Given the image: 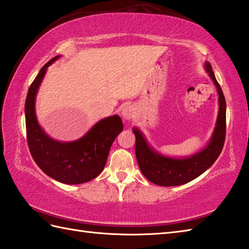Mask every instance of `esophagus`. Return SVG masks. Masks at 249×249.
Instances as JSON below:
<instances>
[{"label":"esophagus","mask_w":249,"mask_h":249,"mask_svg":"<svg viewBox=\"0 0 249 249\" xmlns=\"http://www.w3.org/2000/svg\"><path fill=\"white\" fill-rule=\"evenodd\" d=\"M134 114H135L134 106L126 105L125 107L122 109V116H123L125 120H130L134 116Z\"/></svg>","instance_id":"1"}]
</instances>
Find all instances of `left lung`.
Wrapping results in <instances>:
<instances>
[{
    "label": "left lung",
    "instance_id": "left-lung-1",
    "mask_svg": "<svg viewBox=\"0 0 249 249\" xmlns=\"http://www.w3.org/2000/svg\"><path fill=\"white\" fill-rule=\"evenodd\" d=\"M206 71L212 78L218 92L219 112L214 135L210 143L198 154L184 160L158 155L147 145L139 129L134 128L136 136V157L142 174L160 186H178L193 181L213 165L220 155L226 138V100L219 83L216 80L210 63L205 64Z\"/></svg>",
    "mask_w": 249,
    "mask_h": 249
}]
</instances>
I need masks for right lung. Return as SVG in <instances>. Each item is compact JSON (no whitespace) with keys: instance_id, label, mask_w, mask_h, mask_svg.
Here are the masks:
<instances>
[{"instance_id":"right-lung-1","label":"right lung","mask_w":249,"mask_h":249,"mask_svg":"<svg viewBox=\"0 0 249 249\" xmlns=\"http://www.w3.org/2000/svg\"><path fill=\"white\" fill-rule=\"evenodd\" d=\"M59 59H51L41 68L29 88L25 100L26 139L32 157L47 176L65 184H82L96 178L104 170L110 147L122 130L119 115L100 120L82 138L60 142L49 138L37 123L35 97L47 67Z\"/></svg>"}]
</instances>
